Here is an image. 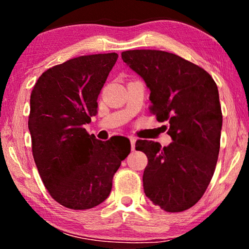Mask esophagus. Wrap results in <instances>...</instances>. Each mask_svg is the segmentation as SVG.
<instances>
[{
	"instance_id": "obj_1",
	"label": "esophagus",
	"mask_w": 249,
	"mask_h": 249,
	"mask_svg": "<svg viewBox=\"0 0 249 249\" xmlns=\"http://www.w3.org/2000/svg\"><path fill=\"white\" fill-rule=\"evenodd\" d=\"M129 141H130V146H132V150L135 149V142H136V138L134 136H129Z\"/></svg>"
}]
</instances>
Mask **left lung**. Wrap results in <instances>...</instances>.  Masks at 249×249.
I'll return each instance as SVG.
<instances>
[{
  "mask_svg": "<svg viewBox=\"0 0 249 249\" xmlns=\"http://www.w3.org/2000/svg\"><path fill=\"white\" fill-rule=\"evenodd\" d=\"M122 59L144 79L150 112L169 123L172 138L167 147L136 142L148 158L145 195L166 212H182L201 199L215 170L223 122L217 86L201 67L162 50H127Z\"/></svg>",
  "mask_w": 249,
  "mask_h": 249,
  "instance_id": "left-lung-1",
  "label": "left lung"
}]
</instances>
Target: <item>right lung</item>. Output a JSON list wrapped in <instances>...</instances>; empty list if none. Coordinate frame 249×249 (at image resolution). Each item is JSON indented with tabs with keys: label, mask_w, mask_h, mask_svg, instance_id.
<instances>
[{
	"label": "right lung",
	"mask_w": 249,
	"mask_h": 249,
	"mask_svg": "<svg viewBox=\"0 0 249 249\" xmlns=\"http://www.w3.org/2000/svg\"><path fill=\"white\" fill-rule=\"evenodd\" d=\"M117 57L70 59L46 70L33 88L28 129L34 160L49 195L68 209H92L107 200L113 176L130 153L129 141H99L83 126L98 113L96 100Z\"/></svg>",
	"instance_id": "1"
}]
</instances>
